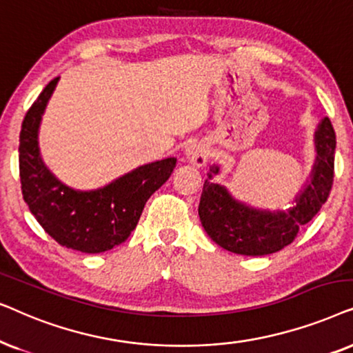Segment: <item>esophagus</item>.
I'll use <instances>...</instances> for the list:
<instances>
[{
	"label": "esophagus",
	"instance_id": "34e87169",
	"mask_svg": "<svg viewBox=\"0 0 353 353\" xmlns=\"http://www.w3.org/2000/svg\"><path fill=\"white\" fill-rule=\"evenodd\" d=\"M185 158L189 159L190 164H194L196 168L205 166L206 161H208V148L201 142H192L185 148Z\"/></svg>",
	"mask_w": 353,
	"mask_h": 353
}]
</instances>
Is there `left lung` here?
<instances>
[{"mask_svg":"<svg viewBox=\"0 0 353 353\" xmlns=\"http://www.w3.org/2000/svg\"><path fill=\"white\" fill-rule=\"evenodd\" d=\"M316 163L312 181L295 199L289 211H260L234 200L223 185L205 181L199 216L206 234L225 250L239 255L261 256L288 247L297 237L299 228L313 219L326 203L334 182L336 134L331 121L324 117L314 135ZM219 168L210 169L218 174Z\"/></svg>","mask_w":353,"mask_h":353,"instance_id":"left-lung-1","label":"left lung"}]
</instances>
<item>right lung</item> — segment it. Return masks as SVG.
<instances>
[{"label": "right lung", "mask_w": 353, "mask_h": 353, "mask_svg": "<svg viewBox=\"0 0 353 353\" xmlns=\"http://www.w3.org/2000/svg\"><path fill=\"white\" fill-rule=\"evenodd\" d=\"M58 77L43 88L22 121L19 176L26 203L59 245L82 253H101L119 245L137 225L147 200L169 179L176 158L134 169L110 185L92 192L69 189L56 179L39 153V125Z\"/></svg>", "instance_id": "obj_1"}]
</instances>
